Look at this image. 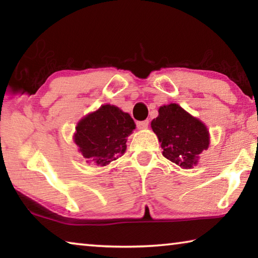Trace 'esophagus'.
<instances>
[{
	"label": "esophagus",
	"mask_w": 258,
	"mask_h": 258,
	"mask_svg": "<svg viewBox=\"0 0 258 258\" xmlns=\"http://www.w3.org/2000/svg\"><path fill=\"white\" fill-rule=\"evenodd\" d=\"M149 125V120H142V121H137V127L139 130H146Z\"/></svg>",
	"instance_id": "34e87169"
}]
</instances>
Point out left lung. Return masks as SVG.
<instances>
[{"mask_svg":"<svg viewBox=\"0 0 258 258\" xmlns=\"http://www.w3.org/2000/svg\"><path fill=\"white\" fill-rule=\"evenodd\" d=\"M158 112L151 127L161 142L163 156L182 168H192L199 155L208 149L207 127L176 103L160 107Z\"/></svg>","mask_w":258,"mask_h":258,"instance_id":"left-lung-1","label":"left lung"}]
</instances>
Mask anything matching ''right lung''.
<instances>
[{"label":"right lung","instance_id":"1","mask_svg":"<svg viewBox=\"0 0 258 258\" xmlns=\"http://www.w3.org/2000/svg\"><path fill=\"white\" fill-rule=\"evenodd\" d=\"M134 128L127 112L103 104L78 121L74 141L87 163L107 166L124 155L127 137Z\"/></svg>","mask_w":258,"mask_h":258}]
</instances>
